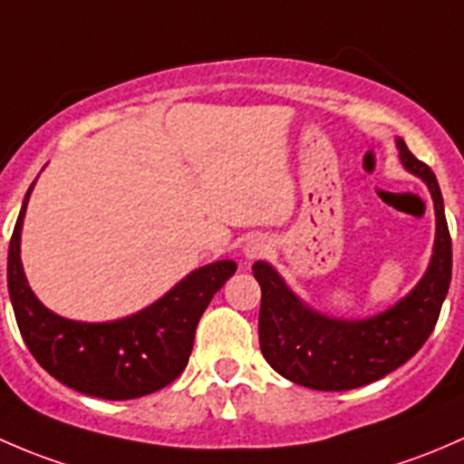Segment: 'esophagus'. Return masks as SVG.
<instances>
[{"label": "esophagus", "mask_w": 464, "mask_h": 464, "mask_svg": "<svg viewBox=\"0 0 464 464\" xmlns=\"http://www.w3.org/2000/svg\"><path fill=\"white\" fill-rule=\"evenodd\" d=\"M243 252H246L247 259H259V256H264L267 252V243L264 237H252L247 238L246 246H243Z\"/></svg>", "instance_id": "1"}]
</instances>
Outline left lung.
<instances>
[{"mask_svg":"<svg viewBox=\"0 0 464 464\" xmlns=\"http://www.w3.org/2000/svg\"><path fill=\"white\" fill-rule=\"evenodd\" d=\"M400 160L427 183L436 209L431 264L413 290L369 319H335L304 304L266 261L252 266L261 285L259 343L266 362L295 384L348 391L389 375L433 333L451 284V237L436 174L398 138Z\"/></svg>","mask_w":464,"mask_h":464,"instance_id":"1","label":"left lung"}]
</instances>
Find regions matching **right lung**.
Returning a JSON list of instances; mask_svg holds the SVG:
<instances>
[{"instance_id":"obj_1","label":"right lung","mask_w":464,"mask_h":464,"mask_svg":"<svg viewBox=\"0 0 464 464\" xmlns=\"http://www.w3.org/2000/svg\"><path fill=\"white\" fill-rule=\"evenodd\" d=\"M33 185L8 246V295L19 333L37 364L69 389L102 400L140 398L174 382L189 362L200 314L237 272V264L214 261L189 272L165 297L131 317L104 324L60 317L33 295L19 259Z\"/></svg>"}]
</instances>
